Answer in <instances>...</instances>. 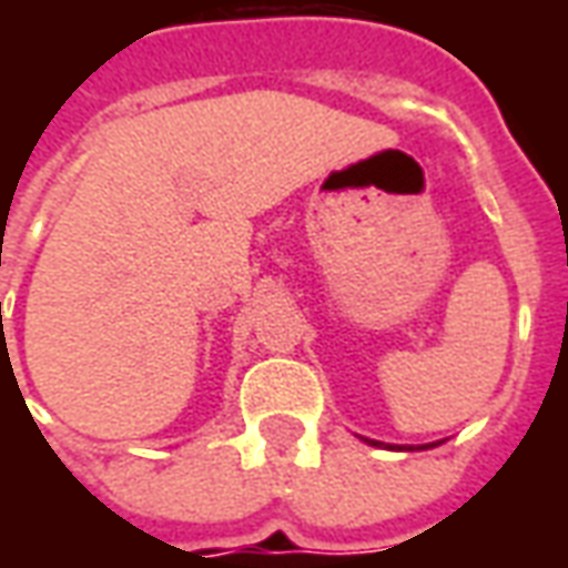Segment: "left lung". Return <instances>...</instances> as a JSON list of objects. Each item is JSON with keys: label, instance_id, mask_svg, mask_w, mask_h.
<instances>
[{"label": "left lung", "instance_id": "left-lung-1", "mask_svg": "<svg viewBox=\"0 0 568 568\" xmlns=\"http://www.w3.org/2000/svg\"><path fill=\"white\" fill-rule=\"evenodd\" d=\"M368 440V438H365ZM368 444H381V440H368ZM395 450H405V447H395ZM407 450H410V447H407Z\"/></svg>", "mask_w": 568, "mask_h": 568}]
</instances>
